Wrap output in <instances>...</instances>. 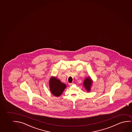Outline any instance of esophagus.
<instances>
[{"label": "esophagus", "instance_id": "1", "mask_svg": "<svg viewBox=\"0 0 132 132\" xmlns=\"http://www.w3.org/2000/svg\"><path fill=\"white\" fill-rule=\"evenodd\" d=\"M73 84V83H69V85L70 86H72Z\"/></svg>", "mask_w": 132, "mask_h": 132}]
</instances>
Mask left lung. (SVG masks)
Listing matches in <instances>:
<instances>
[{"label":"left lung","instance_id":"8db88e82","mask_svg":"<svg viewBox=\"0 0 132 132\" xmlns=\"http://www.w3.org/2000/svg\"><path fill=\"white\" fill-rule=\"evenodd\" d=\"M93 83V81L90 77H87L84 80L83 85L88 92L90 91L91 86Z\"/></svg>","mask_w":132,"mask_h":132}]
</instances>
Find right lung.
<instances>
[{
    "instance_id": "add662e5",
    "label": "right lung",
    "mask_w": 132,
    "mask_h": 132,
    "mask_svg": "<svg viewBox=\"0 0 132 132\" xmlns=\"http://www.w3.org/2000/svg\"><path fill=\"white\" fill-rule=\"evenodd\" d=\"M49 87L51 93L55 96H60L67 87L65 84L62 83L59 79L52 76L49 80Z\"/></svg>"
}]
</instances>
